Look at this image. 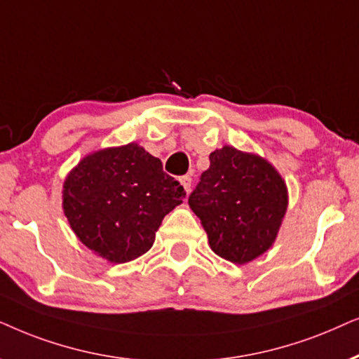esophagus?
<instances>
[{"mask_svg": "<svg viewBox=\"0 0 359 359\" xmlns=\"http://www.w3.org/2000/svg\"><path fill=\"white\" fill-rule=\"evenodd\" d=\"M180 184L184 185V189H185V192H190V187H192V177L190 175H184V177H180Z\"/></svg>", "mask_w": 359, "mask_h": 359, "instance_id": "obj_1", "label": "esophagus"}]
</instances>
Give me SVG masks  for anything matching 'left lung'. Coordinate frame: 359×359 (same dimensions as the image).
Masks as SVG:
<instances>
[{
	"label": "left lung",
	"instance_id": "8db88e82",
	"mask_svg": "<svg viewBox=\"0 0 359 359\" xmlns=\"http://www.w3.org/2000/svg\"><path fill=\"white\" fill-rule=\"evenodd\" d=\"M189 205L215 255L246 264L276 241L287 210V187L266 159L224 146L210 154V167Z\"/></svg>",
	"mask_w": 359,
	"mask_h": 359
}]
</instances>
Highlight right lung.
Masks as SVG:
<instances>
[{
    "label": "right lung",
    "mask_w": 359,
    "mask_h": 359,
    "mask_svg": "<svg viewBox=\"0 0 359 359\" xmlns=\"http://www.w3.org/2000/svg\"><path fill=\"white\" fill-rule=\"evenodd\" d=\"M62 194L76 238L114 264L149 251L162 219L185 198L182 185L136 142L83 157Z\"/></svg>",
    "instance_id": "1"
}]
</instances>
